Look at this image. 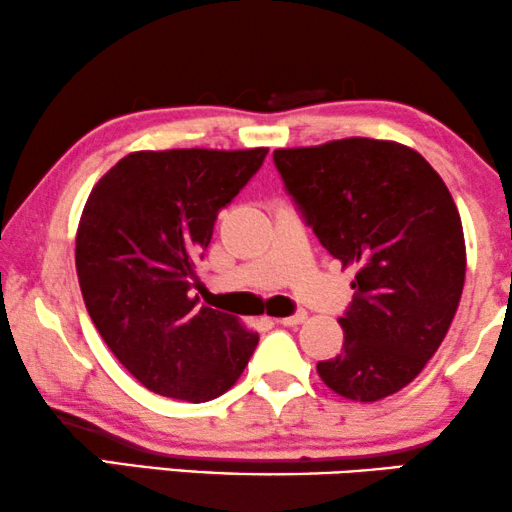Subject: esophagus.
I'll return each mask as SVG.
<instances>
[{"instance_id":"1","label":"esophagus","mask_w":512,"mask_h":512,"mask_svg":"<svg viewBox=\"0 0 512 512\" xmlns=\"http://www.w3.org/2000/svg\"><path fill=\"white\" fill-rule=\"evenodd\" d=\"M308 318V315L301 311V313H294V315H287V318H280L278 322L280 325H285V327H297V325H301V322H304Z\"/></svg>"}]
</instances>
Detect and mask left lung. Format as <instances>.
<instances>
[{
	"label": "left lung",
	"mask_w": 512,
	"mask_h": 512,
	"mask_svg": "<svg viewBox=\"0 0 512 512\" xmlns=\"http://www.w3.org/2000/svg\"><path fill=\"white\" fill-rule=\"evenodd\" d=\"M273 162L329 255L357 266L343 348L318 362L329 390L378 401L413 383L448 334L464 290L455 199L413 148L352 139L278 148Z\"/></svg>",
	"instance_id": "8db88e82"
}]
</instances>
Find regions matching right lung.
<instances>
[{
    "mask_svg": "<svg viewBox=\"0 0 512 512\" xmlns=\"http://www.w3.org/2000/svg\"><path fill=\"white\" fill-rule=\"evenodd\" d=\"M269 148L139 150L92 187L76 234L83 301L104 343L150 392L190 403L225 394L259 336L197 306L190 287L225 208Z\"/></svg>",
    "mask_w": 512,
    "mask_h": 512,
    "instance_id": "1",
    "label": "right lung"
}]
</instances>
